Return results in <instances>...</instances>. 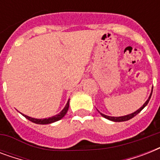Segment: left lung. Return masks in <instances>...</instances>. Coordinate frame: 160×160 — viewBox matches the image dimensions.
<instances>
[{"instance_id": "obj_1", "label": "left lung", "mask_w": 160, "mask_h": 160, "mask_svg": "<svg viewBox=\"0 0 160 160\" xmlns=\"http://www.w3.org/2000/svg\"><path fill=\"white\" fill-rule=\"evenodd\" d=\"M152 92H153V90H152ZM152 92L151 94H150V95H149V99L147 100V101L145 103H144V105H143V106L141 107V108H139L138 110H136L135 112H134V113H132V114H128V115H125V116H121V117H111V116H108V115H105V114H101V115H102L103 117H105V119H109V120H112V121H114V122H122V121H126V120H129V119H132V118H134L135 115H137V114H139V112L141 111L142 109H144V107L146 106L147 104L149 103V100H150V98H151V95H152Z\"/></svg>"}]
</instances>
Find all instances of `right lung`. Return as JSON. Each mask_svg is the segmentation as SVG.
Returning <instances> with one entry per match:
<instances>
[{"mask_svg": "<svg viewBox=\"0 0 160 160\" xmlns=\"http://www.w3.org/2000/svg\"><path fill=\"white\" fill-rule=\"evenodd\" d=\"M69 105H70V100L68 101L65 107L63 109V110L60 112V114H58L57 115H55L53 117H51V118H48V119H34V118H31V117H29L27 115H25L23 114L24 116L26 117V119H29L30 121L33 122V123H36V124H51V123H53V122L58 121V120H60L63 118V117L65 116V114L67 113V110L69 109Z\"/></svg>", "mask_w": 160, "mask_h": 160, "instance_id": "1", "label": "right lung"}]
</instances>
